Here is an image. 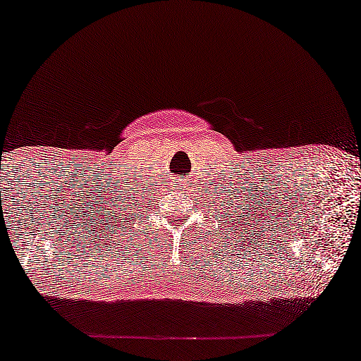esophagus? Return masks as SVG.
<instances>
[{"label":"esophagus","instance_id":"esophagus-1","mask_svg":"<svg viewBox=\"0 0 361 361\" xmlns=\"http://www.w3.org/2000/svg\"><path fill=\"white\" fill-rule=\"evenodd\" d=\"M188 185H190V184H188L187 179H184V177H182V179H179V187L182 188V190H187Z\"/></svg>","mask_w":361,"mask_h":361}]
</instances>
